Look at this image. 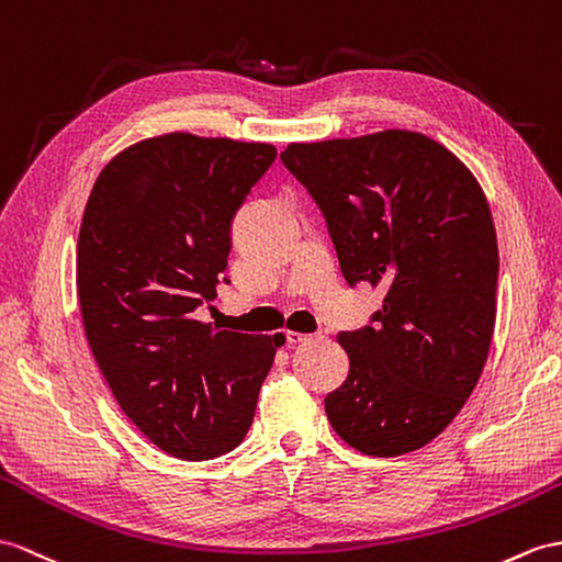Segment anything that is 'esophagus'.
Returning a JSON list of instances; mask_svg holds the SVG:
<instances>
[{
	"instance_id": "obj_1",
	"label": "esophagus",
	"mask_w": 562,
	"mask_h": 562,
	"mask_svg": "<svg viewBox=\"0 0 562 562\" xmlns=\"http://www.w3.org/2000/svg\"><path fill=\"white\" fill-rule=\"evenodd\" d=\"M314 336L312 334H297V331H285V340L289 344H307V340H312Z\"/></svg>"
}]
</instances>
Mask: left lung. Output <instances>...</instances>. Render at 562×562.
Wrapping results in <instances>:
<instances>
[{
    "label": "left lung",
    "instance_id": "obj_1",
    "mask_svg": "<svg viewBox=\"0 0 562 562\" xmlns=\"http://www.w3.org/2000/svg\"><path fill=\"white\" fill-rule=\"evenodd\" d=\"M281 159L326 218L348 285L384 307L340 331L350 372L326 395L334 431L364 456L436 439L470 398L496 324L498 245L470 169L413 131L293 143Z\"/></svg>",
    "mask_w": 562,
    "mask_h": 562
}]
</instances>
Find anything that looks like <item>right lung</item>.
Masks as SVG:
<instances>
[{
  "instance_id": "add662e5",
  "label": "right lung",
  "mask_w": 562,
  "mask_h": 562,
  "mask_svg": "<svg viewBox=\"0 0 562 562\" xmlns=\"http://www.w3.org/2000/svg\"><path fill=\"white\" fill-rule=\"evenodd\" d=\"M273 159L267 143L167 133L123 149L88 198L76 255L88 344L126 417L173 458L245 439L285 340L195 319L228 283L234 216Z\"/></svg>"
}]
</instances>
